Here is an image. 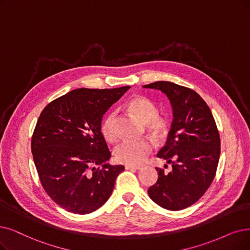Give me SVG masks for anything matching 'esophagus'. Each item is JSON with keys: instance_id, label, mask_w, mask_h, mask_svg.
<instances>
[{"instance_id": "obj_1", "label": "esophagus", "mask_w": 250, "mask_h": 250, "mask_svg": "<svg viewBox=\"0 0 250 250\" xmlns=\"http://www.w3.org/2000/svg\"><path fill=\"white\" fill-rule=\"evenodd\" d=\"M125 168L127 170H141L142 166H134V165H125Z\"/></svg>"}]
</instances>
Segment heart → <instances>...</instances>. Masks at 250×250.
I'll use <instances>...</instances> for the list:
<instances>
[{
	"label": "heart",
	"instance_id": "1",
	"mask_svg": "<svg viewBox=\"0 0 250 250\" xmlns=\"http://www.w3.org/2000/svg\"><path fill=\"white\" fill-rule=\"evenodd\" d=\"M130 112L145 123L146 130L155 137H161L167 130L166 119L157 115V105L144 96H135L128 103ZM116 114L109 113L104 120L102 133L108 143H115L118 139L116 129ZM153 145L146 138L125 139L119 144L114 151L118 162L128 165H138L143 163L147 155L151 153Z\"/></svg>",
	"mask_w": 250,
	"mask_h": 250
}]
</instances>
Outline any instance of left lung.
Returning a JSON list of instances; mask_svg holds the SVG:
<instances>
[{"mask_svg": "<svg viewBox=\"0 0 250 250\" xmlns=\"http://www.w3.org/2000/svg\"><path fill=\"white\" fill-rule=\"evenodd\" d=\"M143 87L166 94L173 114L166 144L157 155L172 170L165 174L156 168L158 181L147 194L159 206L182 210L197 202L213 181L221 154L217 127L210 108L192 89L164 81Z\"/></svg>", "mask_w": 250, "mask_h": 250, "instance_id": "8db88e82", "label": "left lung"}]
</instances>
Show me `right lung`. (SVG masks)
Returning <instances> with one entry per match:
<instances>
[{"label": "right lung", "mask_w": 250, "mask_h": 250, "mask_svg": "<svg viewBox=\"0 0 250 250\" xmlns=\"http://www.w3.org/2000/svg\"><path fill=\"white\" fill-rule=\"evenodd\" d=\"M130 88H80L54 99L40 115L32 153L40 181L68 212L87 214L111 197L123 165H111L102 133L107 109Z\"/></svg>", "instance_id": "1"}]
</instances>
